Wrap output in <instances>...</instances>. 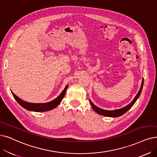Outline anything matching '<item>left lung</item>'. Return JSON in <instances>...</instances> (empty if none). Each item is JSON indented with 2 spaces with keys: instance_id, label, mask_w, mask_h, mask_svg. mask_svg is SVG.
<instances>
[{
  "instance_id": "obj_1",
  "label": "left lung",
  "mask_w": 157,
  "mask_h": 157,
  "mask_svg": "<svg viewBox=\"0 0 157 157\" xmlns=\"http://www.w3.org/2000/svg\"><path fill=\"white\" fill-rule=\"evenodd\" d=\"M143 85H144V78L142 79V84H141V86H140V90H139V92H138V93L136 94V95L135 96V97L133 100V101L131 102L129 104H128L126 106H125V107H124L122 108L118 109H115V110H113V111L105 110V109H100V108L97 107V106H96L90 100V104L91 105V107L94 109V111H95V112H97L98 114H99L100 115H103V116H105V117H121L122 115H124L125 113H126L131 107H132V106L134 105V104L135 103V102L136 101V100L139 98V96L140 95V93L142 92V90Z\"/></svg>"
}]
</instances>
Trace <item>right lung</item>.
Returning a JSON list of instances; mask_svg holds the SVG:
<instances>
[{"instance_id": "right-lung-1", "label": "right lung", "mask_w": 157, "mask_h": 157, "mask_svg": "<svg viewBox=\"0 0 157 157\" xmlns=\"http://www.w3.org/2000/svg\"><path fill=\"white\" fill-rule=\"evenodd\" d=\"M67 87H68V84L65 87L64 90L62 91V92L60 94L59 97H57L55 99L52 100V101L47 102V103L37 104V103L27 102L21 100L19 97L16 96L12 91H11V93L14 97V98H15V100L17 101V102L24 108L26 109L27 110H29V111H33L35 112H43V111H50L57 107V106L61 102L63 98L64 97Z\"/></svg>"}]
</instances>
